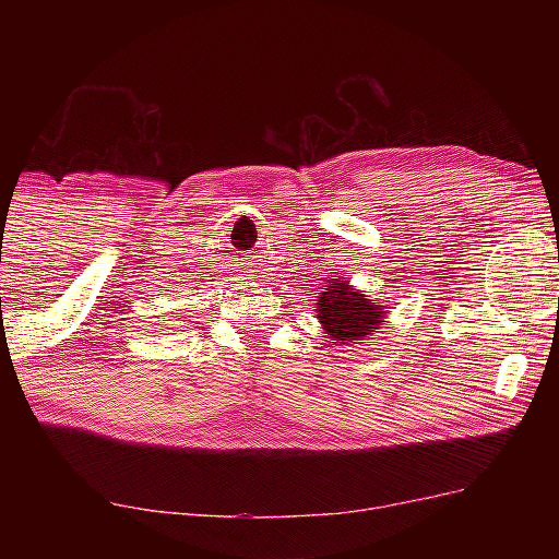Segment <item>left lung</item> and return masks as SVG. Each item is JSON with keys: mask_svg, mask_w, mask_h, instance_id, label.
Returning a JSON list of instances; mask_svg holds the SVG:
<instances>
[{"mask_svg": "<svg viewBox=\"0 0 559 559\" xmlns=\"http://www.w3.org/2000/svg\"><path fill=\"white\" fill-rule=\"evenodd\" d=\"M318 318L325 325V333L335 340L353 343V340L372 335L377 323H384V310L380 306L347 286V281L333 278L320 293Z\"/></svg>", "mask_w": 559, "mask_h": 559, "instance_id": "left-lung-1", "label": "left lung"}]
</instances>
